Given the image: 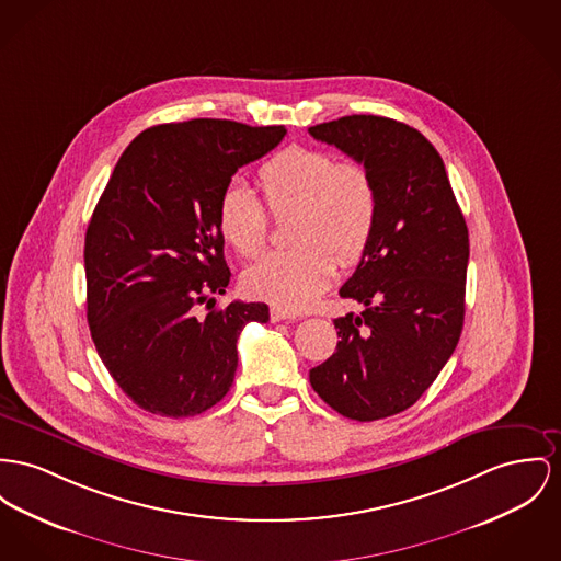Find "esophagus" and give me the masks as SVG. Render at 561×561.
Instances as JSON below:
<instances>
[{
	"instance_id": "esophagus-1",
	"label": "esophagus",
	"mask_w": 561,
	"mask_h": 561,
	"mask_svg": "<svg viewBox=\"0 0 561 561\" xmlns=\"http://www.w3.org/2000/svg\"><path fill=\"white\" fill-rule=\"evenodd\" d=\"M270 319H272V323H276V321H298L299 317L296 312H289V310H283V308H272L270 310Z\"/></svg>"
}]
</instances>
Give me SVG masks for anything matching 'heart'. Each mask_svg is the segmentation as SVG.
Returning <instances> with one entry per match:
<instances>
[{"instance_id":"obj_1","label":"heart","mask_w":561,"mask_h":561,"mask_svg":"<svg viewBox=\"0 0 561 561\" xmlns=\"http://www.w3.org/2000/svg\"><path fill=\"white\" fill-rule=\"evenodd\" d=\"M257 183L274 217L294 213L289 251L253 263L242 285L249 296L278 308L304 310L332 285L336 260L348 267L362 262L378 221V188L359 161H337L328 150L289 147L270 157ZM217 227L240 257H257L267 240V215L242 185L224 188Z\"/></svg>"}]
</instances>
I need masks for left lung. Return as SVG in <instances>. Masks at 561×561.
<instances>
[{"label":"left lung","mask_w":561,"mask_h":561,"mask_svg":"<svg viewBox=\"0 0 561 561\" xmlns=\"http://www.w3.org/2000/svg\"><path fill=\"white\" fill-rule=\"evenodd\" d=\"M373 172V242L340 296L362 314L334 319L336 353L310 370L342 416L376 421L407 411L453 355L466 312L468 227L438 150L411 125L353 114L308 129Z\"/></svg>","instance_id":"obj_1"}]
</instances>
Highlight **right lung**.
<instances>
[{
	"mask_svg": "<svg viewBox=\"0 0 561 561\" xmlns=\"http://www.w3.org/2000/svg\"><path fill=\"white\" fill-rule=\"evenodd\" d=\"M285 134L191 118L145 129L116 161L84 236L87 321L140 409L172 419L213 409L233 382L242 328L270 321L263 301L210 310L231 276L217 204L238 168ZM199 305L208 316L196 314Z\"/></svg>",
	"mask_w": 561,
	"mask_h": 561,
	"instance_id": "1",
	"label": "right lung"
}]
</instances>
